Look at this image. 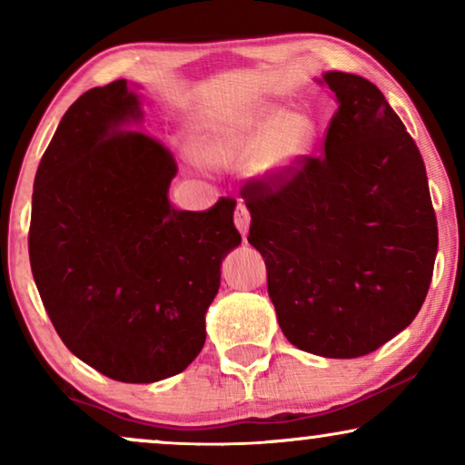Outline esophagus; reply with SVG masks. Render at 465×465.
<instances>
[{
  "mask_svg": "<svg viewBox=\"0 0 465 465\" xmlns=\"http://www.w3.org/2000/svg\"><path fill=\"white\" fill-rule=\"evenodd\" d=\"M234 226L239 228V232L247 234V228H250V209H247L243 203H239L237 209H234Z\"/></svg>",
  "mask_w": 465,
  "mask_h": 465,
  "instance_id": "1",
  "label": "esophagus"
}]
</instances>
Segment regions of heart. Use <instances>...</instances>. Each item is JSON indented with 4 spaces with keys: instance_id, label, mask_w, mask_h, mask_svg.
Masks as SVG:
<instances>
[{
    "instance_id": "obj_1",
    "label": "heart",
    "mask_w": 465,
    "mask_h": 465,
    "mask_svg": "<svg viewBox=\"0 0 465 465\" xmlns=\"http://www.w3.org/2000/svg\"><path fill=\"white\" fill-rule=\"evenodd\" d=\"M317 131L311 116L258 107L245 116L212 120L196 131L193 154L209 167L253 163L260 175H290L313 150Z\"/></svg>"
}]
</instances>
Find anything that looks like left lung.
<instances>
[{
    "instance_id": "8db88e82",
    "label": "left lung",
    "mask_w": 465,
    "mask_h": 465,
    "mask_svg": "<svg viewBox=\"0 0 465 465\" xmlns=\"http://www.w3.org/2000/svg\"><path fill=\"white\" fill-rule=\"evenodd\" d=\"M339 99L323 152L290 175L241 188L285 339L323 358H360L415 320L428 296L438 224L415 139L383 93L328 72Z\"/></svg>"
}]
</instances>
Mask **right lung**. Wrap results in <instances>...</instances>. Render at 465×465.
I'll use <instances>...</instances> for the list:
<instances>
[{
    "label": "right lung",
    "instance_id": "right-lung-1",
    "mask_svg": "<svg viewBox=\"0 0 465 465\" xmlns=\"http://www.w3.org/2000/svg\"><path fill=\"white\" fill-rule=\"evenodd\" d=\"M126 80L86 91L35 173L29 262L44 309L75 358L123 383L188 368L205 345L220 264L241 243L234 199L171 205L177 163L150 133Z\"/></svg>",
    "mask_w": 465,
    "mask_h": 465
}]
</instances>
